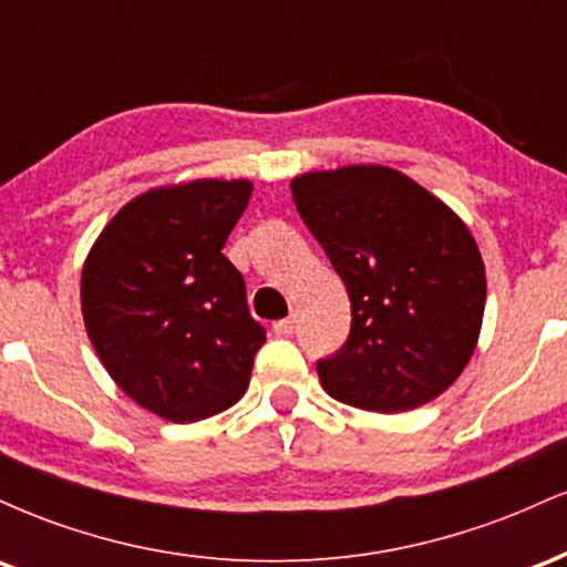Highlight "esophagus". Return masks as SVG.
<instances>
[{
  "mask_svg": "<svg viewBox=\"0 0 567 567\" xmlns=\"http://www.w3.org/2000/svg\"><path fill=\"white\" fill-rule=\"evenodd\" d=\"M292 330H296V320H292V317H285V320L275 322L277 336H292Z\"/></svg>",
  "mask_w": 567,
  "mask_h": 567,
  "instance_id": "1",
  "label": "esophagus"
}]
</instances>
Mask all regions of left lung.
<instances>
[{"mask_svg": "<svg viewBox=\"0 0 567 567\" xmlns=\"http://www.w3.org/2000/svg\"><path fill=\"white\" fill-rule=\"evenodd\" d=\"M290 188L351 301L347 347L317 365L324 392L386 415L437 400L483 330L485 264L470 226L386 165L301 173Z\"/></svg>", "mask_w": 567, "mask_h": 567, "instance_id": "8db88e82", "label": "left lung"}]
</instances>
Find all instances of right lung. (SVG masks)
Segmentation results:
<instances>
[{
  "mask_svg": "<svg viewBox=\"0 0 567 567\" xmlns=\"http://www.w3.org/2000/svg\"><path fill=\"white\" fill-rule=\"evenodd\" d=\"M247 178L154 186L116 210L82 264V317L106 373L143 410L194 424L247 392L264 328L224 245Z\"/></svg>",
  "mask_w": 567,
  "mask_h": 567,
  "instance_id": "obj_1",
  "label": "right lung"
}]
</instances>
